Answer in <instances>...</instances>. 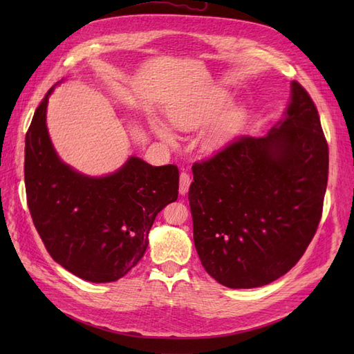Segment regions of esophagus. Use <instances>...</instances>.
I'll return each mask as SVG.
<instances>
[{
	"label": "esophagus",
	"mask_w": 354,
	"mask_h": 354,
	"mask_svg": "<svg viewBox=\"0 0 354 354\" xmlns=\"http://www.w3.org/2000/svg\"><path fill=\"white\" fill-rule=\"evenodd\" d=\"M190 183H192L190 176H189L187 173H181V174H180V189H178L180 195H186V194H187Z\"/></svg>",
	"instance_id": "34e87169"
}]
</instances>
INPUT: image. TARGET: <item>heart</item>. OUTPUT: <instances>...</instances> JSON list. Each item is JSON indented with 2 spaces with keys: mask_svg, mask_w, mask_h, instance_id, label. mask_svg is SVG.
Returning <instances> with one entry per match:
<instances>
[{
  "mask_svg": "<svg viewBox=\"0 0 354 354\" xmlns=\"http://www.w3.org/2000/svg\"><path fill=\"white\" fill-rule=\"evenodd\" d=\"M227 103L229 94L226 91L221 88H209L169 109L168 121L180 131H195L211 122L201 137L199 146L203 153L214 155L226 146L243 125L245 112L239 106H232L223 113L221 111L226 108ZM151 128L164 143L169 146L176 145L174 133L162 122L152 121Z\"/></svg>",
  "mask_w": 354,
  "mask_h": 354,
  "instance_id": "heart-1",
  "label": "heart"
}]
</instances>
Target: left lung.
Segmentation results:
<instances>
[{"mask_svg": "<svg viewBox=\"0 0 354 354\" xmlns=\"http://www.w3.org/2000/svg\"><path fill=\"white\" fill-rule=\"evenodd\" d=\"M328 143L308 93L291 82L282 120L192 167L189 203L203 269L218 283L259 288L297 264L322 217Z\"/></svg>", "mask_w": 354, "mask_h": 354, "instance_id": "obj_1", "label": "left lung"}]
</instances>
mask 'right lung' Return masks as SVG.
Here are the masks:
<instances>
[{"label": "right lung", "instance_id": "obj_1", "mask_svg": "<svg viewBox=\"0 0 354 354\" xmlns=\"http://www.w3.org/2000/svg\"><path fill=\"white\" fill-rule=\"evenodd\" d=\"M53 90L37 108L25 140L30 217L63 269L88 282H115L142 260L158 212L177 199L178 169L130 156L115 173L91 177L65 164L47 130Z\"/></svg>", "mask_w": 354, "mask_h": 354}]
</instances>
